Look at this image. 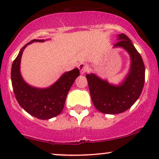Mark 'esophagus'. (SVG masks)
<instances>
[{
    "label": "esophagus",
    "instance_id": "34e87169",
    "mask_svg": "<svg viewBox=\"0 0 159 159\" xmlns=\"http://www.w3.org/2000/svg\"><path fill=\"white\" fill-rule=\"evenodd\" d=\"M78 69H79L81 74L84 75L88 70V66L85 63H81V64H79V66H78Z\"/></svg>",
    "mask_w": 159,
    "mask_h": 159
}]
</instances>
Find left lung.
Returning <instances> with one entry per match:
<instances>
[{
  "label": "left lung",
  "mask_w": 159,
  "mask_h": 159,
  "mask_svg": "<svg viewBox=\"0 0 159 159\" xmlns=\"http://www.w3.org/2000/svg\"><path fill=\"white\" fill-rule=\"evenodd\" d=\"M117 37L114 48H124L131 59L129 72L124 81L114 85L93 73L86 75L94 106L107 114H120L130 108L140 97L145 81V66L140 54L126 35L118 34Z\"/></svg>",
  "instance_id": "left-lung-1"
}]
</instances>
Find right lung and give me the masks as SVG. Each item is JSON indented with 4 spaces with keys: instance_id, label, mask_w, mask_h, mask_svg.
<instances>
[{
    "instance_id": "1",
    "label": "right lung",
    "mask_w": 159,
    "mask_h": 159,
    "mask_svg": "<svg viewBox=\"0 0 159 159\" xmlns=\"http://www.w3.org/2000/svg\"><path fill=\"white\" fill-rule=\"evenodd\" d=\"M45 39H34L26 44L16 57L11 69V81L16 100L29 114L40 120H48L59 115L63 111L71 87L80 75L75 68L65 72L61 77L47 88H36L24 81L20 72V63L23 52L27 45Z\"/></svg>"
}]
</instances>
